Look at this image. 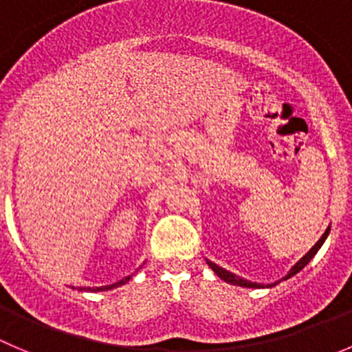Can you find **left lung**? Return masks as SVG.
<instances>
[{
	"label": "left lung",
	"mask_w": 352,
	"mask_h": 352,
	"mask_svg": "<svg viewBox=\"0 0 352 352\" xmlns=\"http://www.w3.org/2000/svg\"><path fill=\"white\" fill-rule=\"evenodd\" d=\"M329 233H330V228L327 230V232H324L323 235H321V239L318 240L316 243H314V247H311V250L306 254V256L302 257V259H299L296 264H294L292 270L289 271V274H287V276L283 280L290 278V276H294V274H296V273H299V271L302 270V267L306 266V264L309 263L311 259H313L314 254H316L318 250H320V247L323 245V242H324V240H327ZM207 264H209L210 270H212L214 273H216L217 276H219L221 280H224V282H226V283H232V285H239V287H247V289H264L263 283H252V282H249V280H245V278H240V276H236V274L230 273V271H226V270H224V267L217 266V264L210 263V261H207ZM273 285H276V283H273ZM273 285H266V287H273Z\"/></svg>",
	"instance_id": "8db88e82"
}]
</instances>
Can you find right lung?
Segmentation results:
<instances>
[{
	"label": "right lung",
	"instance_id": "obj_1",
	"mask_svg": "<svg viewBox=\"0 0 352 352\" xmlns=\"http://www.w3.org/2000/svg\"><path fill=\"white\" fill-rule=\"evenodd\" d=\"M129 280H131V276H126V278L119 280V282L112 283V285H103V287H78V290H81V292H103V290H110V289H116V287L124 285V283H128ZM72 289H76V287H72Z\"/></svg>",
	"mask_w": 352,
	"mask_h": 352
}]
</instances>
